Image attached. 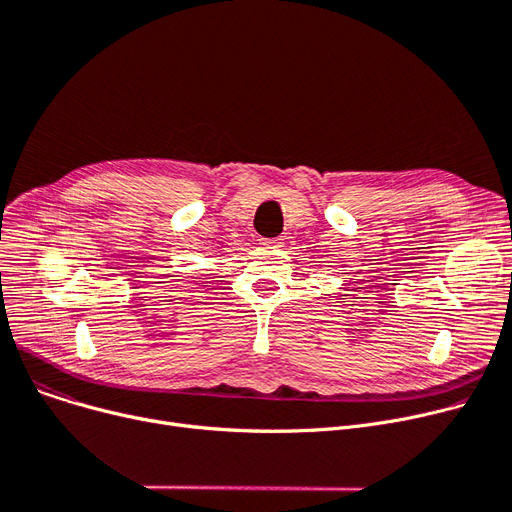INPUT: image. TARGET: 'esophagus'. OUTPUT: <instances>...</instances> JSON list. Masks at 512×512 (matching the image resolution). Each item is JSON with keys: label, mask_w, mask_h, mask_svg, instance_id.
Returning a JSON list of instances; mask_svg holds the SVG:
<instances>
[{"label": "esophagus", "mask_w": 512, "mask_h": 512, "mask_svg": "<svg viewBox=\"0 0 512 512\" xmlns=\"http://www.w3.org/2000/svg\"><path fill=\"white\" fill-rule=\"evenodd\" d=\"M284 238H263L261 240V245L265 247V249H278V247H282L284 242H282Z\"/></svg>", "instance_id": "34e87169"}]
</instances>
